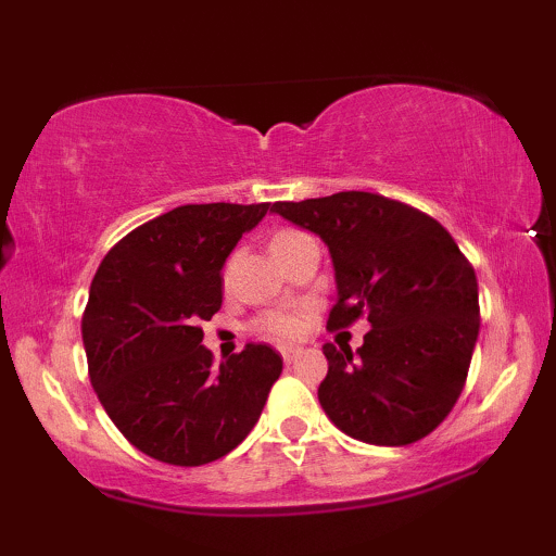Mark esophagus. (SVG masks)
<instances>
[{
  "label": "esophagus",
  "mask_w": 556,
  "mask_h": 556,
  "mask_svg": "<svg viewBox=\"0 0 556 556\" xmlns=\"http://www.w3.org/2000/svg\"><path fill=\"white\" fill-rule=\"evenodd\" d=\"M299 354H301L299 346H286V349H280V356H283L286 364H291V362L299 359Z\"/></svg>",
  "instance_id": "esophagus-1"
}]
</instances>
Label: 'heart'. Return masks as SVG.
Segmentation results:
<instances>
[{
  "label": "heart",
  "mask_w": 556,
  "mask_h": 556,
  "mask_svg": "<svg viewBox=\"0 0 556 556\" xmlns=\"http://www.w3.org/2000/svg\"><path fill=\"white\" fill-rule=\"evenodd\" d=\"M293 235H299V232H295V230H280V232H276V235H273V240H270V250L278 248L280 242H286L288 238H293ZM261 331L268 333V337H273V339L286 341V339L299 337V333H301V321L295 316H291V314H270V316H265L263 321H261Z\"/></svg>",
  "instance_id": "heart-1"
}]
</instances>
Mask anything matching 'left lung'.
<instances>
[{
	"mask_svg": "<svg viewBox=\"0 0 556 556\" xmlns=\"http://www.w3.org/2000/svg\"><path fill=\"white\" fill-rule=\"evenodd\" d=\"M324 240L337 306L329 329L364 316V344L324 346V413L349 438L409 445L438 428L466 384L481 311L476 273L451 232L407 204L339 192L270 207Z\"/></svg>",
	"mask_w": 556,
	"mask_h": 556,
	"instance_id": "8db88e82",
	"label": "left lung"
}]
</instances>
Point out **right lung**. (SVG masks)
Here are the masks:
<instances>
[{
	"mask_svg": "<svg viewBox=\"0 0 556 556\" xmlns=\"http://www.w3.org/2000/svg\"><path fill=\"white\" fill-rule=\"evenodd\" d=\"M270 204H185L103 257L86 314L90 382L124 438L172 466H204L255 428L283 371L268 344L212 369L202 321L223 306V268Z\"/></svg>",
	"mask_w": 556,
	"mask_h": 556,
	"instance_id": "1",
	"label": "right lung"
}]
</instances>
